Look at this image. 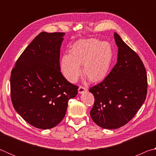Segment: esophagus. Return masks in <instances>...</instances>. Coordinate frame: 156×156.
<instances>
[{
	"label": "esophagus",
	"instance_id": "esophagus-1",
	"mask_svg": "<svg viewBox=\"0 0 156 156\" xmlns=\"http://www.w3.org/2000/svg\"><path fill=\"white\" fill-rule=\"evenodd\" d=\"M87 90V89L85 87L80 86V87H79V88H78V93L80 94H83V93H84V92H86Z\"/></svg>",
	"mask_w": 156,
	"mask_h": 156
}]
</instances>
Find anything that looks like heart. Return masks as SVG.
Returning a JSON list of instances; mask_svg holds the SVG:
<instances>
[{
	"instance_id": "b5f03b06",
	"label": "heart",
	"mask_w": 156,
	"mask_h": 156,
	"mask_svg": "<svg viewBox=\"0 0 156 156\" xmlns=\"http://www.w3.org/2000/svg\"><path fill=\"white\" fill-rule=\"evenodd\" d=\"M113 59V49L109 43L94 38L76 42L71 47L69 54H64L60 60L63 76L71 83H75L81 74L91 82H98L109 72Z\"/></svg>"
}]
</instances>
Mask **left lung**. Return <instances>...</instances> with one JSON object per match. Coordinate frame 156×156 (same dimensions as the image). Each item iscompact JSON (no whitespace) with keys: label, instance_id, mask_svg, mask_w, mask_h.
Returning a JSON list of instances; mask_svg holds the SVG:
<instances>
[{"label":"left lung","instance_id":"obj_1","mask_svg":"<svg viewBox=\"0 0 156 156\" xmlns=\"http://www.w3.org/2000/svg\"><path fill=\"white\" fill-rule=\"evenodd\" d=\"M118 59L101 83L89 89L95 102L90 112L97 125L107 129L120 128L129 122L146 99L147 76L136 53L114 33Z\"/></svg>","mask_w":156,"mask_h":156}]
</instances>
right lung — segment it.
Returning <instances> with one entry per match:
<instances>
[{
  "label": "right lung",
  "mask_w": 156,
  "mask_h": 156,
  "mask_svg": "<svg viewBox=\"0 0 156 156\" xmlns=\"http://www.w3.org/2000/svg\"><path fill=\"white\" fill-rule=\"evenodd\" d=\"M65 33L38 34L16 62L10 78L11 98L15 110L30 125L51 129L61 122L68 101L78 87L60 72V51Z\"/></svg>",
  "instance_id": "add662e5"
}]
</instances>
